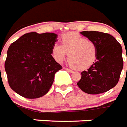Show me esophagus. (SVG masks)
<instances>
[{"instance_id": "esophagus-1", "label": "esophagus", "mask_w": 127, "mask_h": 127, "mask_svg": "<svg viewBox=\"0 0 127 127\" xmlns=\"http://www.w3.org/2000/svg\"><path fill=\"white\" fill-rule=\"evenodd\" d=\"M64 70H67L68 72H72L73 71L72 70H70V69H69V68H64Z\"/></svg>"}]
</instances>
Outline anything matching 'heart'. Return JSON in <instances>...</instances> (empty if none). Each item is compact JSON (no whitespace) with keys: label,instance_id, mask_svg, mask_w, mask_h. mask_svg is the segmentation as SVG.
Returning a JSON list of instances; mask_svg holds the SVG:
<instances>
[{"label":"heart","instance_id":"1","mask_svg":"<svg viewBox=\"0 0 127 127\" xmlns=\"http://www.w3.org/2000/svg\"><path fill=\"white\" fill-rule=\"evenodd\" d=\"M62 44L55 42L52 46V55L61 63L68 55L70 65L77 70L90 68L96 61L97 46L94 42L75 33H65L62 35Z\"/></svg>","mask_w":127,"mask_h":127}]
</instances>
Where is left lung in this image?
Here are the masks:
<instances>
[{
	"mask_svg": "<svg viewBox=\"0 0 127 127\" xmlns=\"http://www.w3.org/2000/svg\"><path fill=\"white\" fill-rule=\"evenodd\" d=\"M81 34L96 44L97 57L90 68L81 72L77 85L87 94L106 92L114 88L119 81L123 68L122 46L108 33L82 31Z\"/></svg>",
	"mask_w": 127,
	"mask_h": 127,
	"instance_id": "8db88e82",
	"label": "left lung"
}]
</instances>
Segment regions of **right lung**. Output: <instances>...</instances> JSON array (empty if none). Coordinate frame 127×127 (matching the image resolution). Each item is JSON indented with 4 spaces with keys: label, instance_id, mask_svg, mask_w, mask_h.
Returning a JSON list of instances; mask_svg holds the SVG:
<instances>
[{
    "label": "right lung",
    "instance_id": "add662e5",
    "mask_svg": "<svg viewBox=\"0 0 127 127\" xmlns=\"http://www.w3.org/2000/svg\"><path fill=\"white\" fill-rule=\"evenodd\" d=\"M57 38L56 33L31 32L10 45L4 69L9 85L17 94L37 98L49 91L55 74L62 69L51 53Z\"/></svg>",
    "mask_w": 127,
    "mask_h": 127
}]
</instances>
